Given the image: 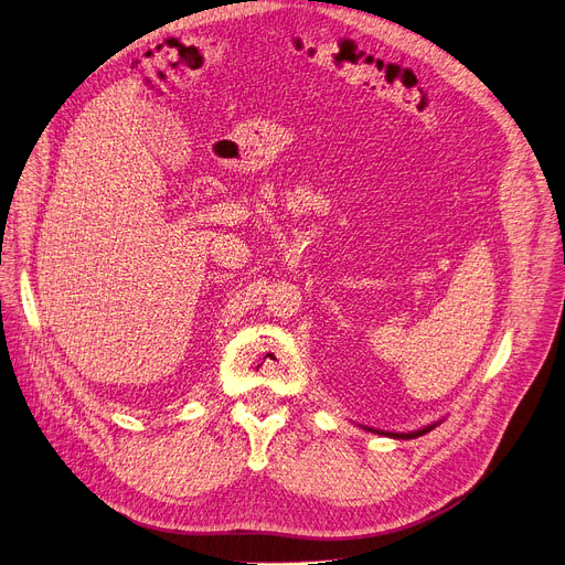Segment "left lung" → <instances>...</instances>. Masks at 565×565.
<instances>
[{"label": "left lung", "mask_w": 565, "mask_h": 565, "mask_svg": "<svg viewBox=\"0 0 565 565\" xmlns=\"http://www.w3.org/2000/svg\"><path fill=\"white\" fill-rule=\"evenodd\" d=\"M431 428H436V424H428V426L419 428V431H411V434H390V431H375V428H369V431H373V434H380V436H390V438H403V440H408V438H419V436L428 434V431H431Z\"/></svg>", "instance_id": "8db88e82"}]
</instances>
